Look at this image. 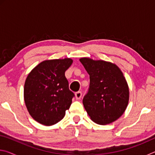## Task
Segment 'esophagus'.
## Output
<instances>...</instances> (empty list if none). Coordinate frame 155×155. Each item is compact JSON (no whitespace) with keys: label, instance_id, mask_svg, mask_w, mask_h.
Instances as JSON below:
<instances>
[{"label":"esophagus","instance_id":"obj_1","mask_svg":"<svg viewBox=\"0 0 155 155\" xmlns=\"http://www.w3.org/2000/svg\"><path fill=\"white\" fill-rule=\"evenodd\" d=\"M81 96H82V93H81V91H77V92L75 93V97L77 100L81 99Z\"/></svg>","mask_w":155,"mask_h":155}]
</instances>
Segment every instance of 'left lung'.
<instances>
[{
	"label": "left lung",
	"instance_id": "obj_1",
	"mask_svg": "<svg viewBox=\"0 0 155 155\" xmlns=\"http://www.w3.org/2000/svg\"><path fill=\"white\" fill-rule=\"evenodd\" d=\"M90 75V88L83 104L91 120L106 125L124 114L129 101V89L118 66L103 60L79 59Z\"/></svg>",
	"mask_w": 155,
	"mask_h": 155
}]
</instances>
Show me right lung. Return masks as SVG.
<instances>
[{"instance_id":"add662e5","label":"right lung","mask_w":155,"mask_h":155,"mask_svg":"<svg viewBox=\"0 0 155 155\" xmlns=\"http://www.w3.org/2000/svg\"><path fill=\"white\" fill-rule=\"evenodd\" d=\"M72 62L70 58L45 60L26 78L25 103L31 116L40 124H57L71 105L74 94L69 90L65 72Z\"/></svg>"}]
</instances>
